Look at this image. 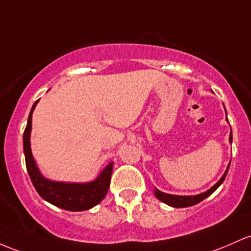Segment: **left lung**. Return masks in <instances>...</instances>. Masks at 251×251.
Masks as SVG:
<instances>
[{"mask_svg":"<svg viewBox=\"0 0 251 251\" xmlns=\"http://www.w3.org/2000/svg\"><path fill=\"white\" fill-rule=\"evenodd\" d=\"M228 121V120H227ZM230 142H232V133H230ZM228 167L227 166V169L226 172L224 173V175L220 177V180L214 184L212 188L208 189V191L201 193V194H198V195H173V194H167V193H163L161 191H158V189H155V195L156 198L158 200H161L162 202L167 203V205L172 206V207H189V206H193V205H197V203H199L200 201H202L203 199H206L207 197H210V195L216 191L217 188L220 186V184L223 183V181L225 180V177H226V174L228 172Z\"/></svg>","mask_w":251,"mask_h":251,"instance_id":"8db88e82","label":"left lung"}]
</instances>
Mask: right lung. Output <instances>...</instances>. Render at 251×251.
I'll list each match as a JSON object with an SVG mask.
<instances>
[{"label": "right lung", "mask_w": 251, "mask_h": 251, "mask_svg": "<svg viewBox=\"0 0 251 251\" xmlns=\"http://www.w3.org/2000/svg\"><path fill=\"white\" fill-rule=\"evenodd\" d=\"M37 103L38 100L33 104L28 120H27V126L24 132V152L26 168L35 191L39 193L44 200L63 210L79 212L94 207L102 201L108 192L113 172V162L104 168L100 175L92 182H57V181H51L44 177L32 156L31 140H29L32 130V113Z\"/></svg>", "instance_id": "right-lung-1"}]
</instances>
